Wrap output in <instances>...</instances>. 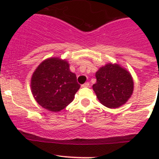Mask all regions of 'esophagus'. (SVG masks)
<instances>
[{
  "instance_id": "obj_1",
  "label": "esophagus",
  "mask_w": 159,
  "mask_h": 159,
  "mask_svg": "<svg viewBox=\"0 0 159 159\" xmlns=\"http://www.w3.org/2000/svg\"><path fill=\"white\" fill-rule=\"evenodd\" d=\"M89 86H90L89 82H86V83H84V84H83L82 85H81V87H83V88H88V87H89Z\"/></svg>"
}]
</instances>
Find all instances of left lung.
Segmentation results:
<instances>
[{
  "instance_id": "1",
  "label": "left lung",
  "mask_w": 159,
  "mask_h": 159,
  "mask_svg": "<svg viewBox=\"0 0 159 159\" xmlns=\"http://www.w3.org/2000/svg\"><path fill=\"white\" fill-rule=\"evenodd\" d=\"M95 76L97 82L93 84V90L101 103L108 108H118L132 94V78L118 65L108 64L98 70Z\"/></svg>"
}]
</instances>
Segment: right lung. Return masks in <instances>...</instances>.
Here are the masks:
<instances>
[{"label":"right lung","instance_id":"1","mask_svg":"<svg viewBox=\"0 0 159 159\" xmlns=\"http://www.w3.org/2000/svg\"><path fill=\"white\" fill-rule=\"evenodd\" d=\"M30 86L37 102L51 111H60L68 106L80 89L68 62L55 57L44 61L38 67Z\"/></svg>","mask_w":159,"mask_h":159}]
</instances>
